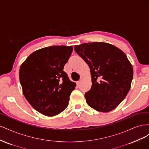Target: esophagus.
Returning a JSON list of instances; mask_svg holds the SVG:
<instances>
[{"mask_svg": "<svg viewBox=\"0 0 149 149\" xmlns=\"http://www.w3.org/2000/svg\"><path fill=\"white\" fill-rule=\"evenodd\" d=\"M81 80H79L78 81L76 82V84H77V86H79L81 84Z\"/></svg>", "mask_w": 149, "mask_h": 149, "instance_id": "1", "label": "esophagus"}]
</instances>
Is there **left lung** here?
Returning a JSON list of instances; mask_svg holds the SVG:
<instances>
[{
	"label": "left lung",
	"instance_id": "obj_1",
	"mask_svg": "<svg viewBox=\"0 0 149 149\" xmlns=\"http://www.w3.org/2000/svg\"><path fill=\"white\" fill-rule=\"evenodd\" d=\"M74 49L91 72V88L84 96L87 104L97 111L114 110L131 86L133 68L127 56L119 48L104 42L84 43Z\"/></svg>",
	"mask_w": 149,
	"mask_h": 149
}]
</instances>
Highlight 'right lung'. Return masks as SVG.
Returning a JSON list of instances; mask_svg holds the SVG:
<instances>
[{
    "instance_id": "right-lung-1",
    "label": "right lung",
    "mask_w": 149,
    "mask_h": 149,
    "mask_svg": "<svg viewBox=\"0 0 149 149\" xmlns=\"http://www.w3.org/2000/svg\"><path fill=\"white\" fill-rule=\"evenodd\" d=\"M72 46H52L34 52L22 63L20 82L26 100L45 116L60 114L68 106L76 83L63 71Z\"/></svg>"
}]
</instances>
